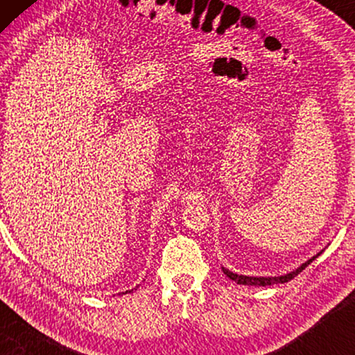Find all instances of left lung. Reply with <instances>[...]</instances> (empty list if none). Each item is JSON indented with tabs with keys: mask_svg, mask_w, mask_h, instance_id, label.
Here are the masks:
<instances>
[{
	"mask_svg": "<svg viewBox=\"0 0 355 355\" xmlns=\"http://www.w3.org/2000/svg\"><path fill=\"white\" fill-rule=\"evenodd\" d=\"M323 252V250H322ZM322 252H318L317 255H313L312 259H309L305 263H302L299 266V268H295L294 271H289V273L286 275H281V276H247V275H237V273H232L227 268L223 266V273H225L227 278L236 281L237 284H244V286H271V284H283V283H288L293 278H295L300 271L307 268V266L312 263V261L317 259L318 255H322Z\"/></svg>",
	"mask_w": 355,
	"mask_h": 355,
	"instance_id": "left-lung-1",
	"label": "left lung"
}]
</instances>
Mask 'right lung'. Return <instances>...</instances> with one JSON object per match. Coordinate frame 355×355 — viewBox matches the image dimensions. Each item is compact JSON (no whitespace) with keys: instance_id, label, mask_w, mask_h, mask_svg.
<instances>
[{"instance_id":"right-lung-1","label":"right lung","mask_w":355,"mask_h":355,"mask_svg":"<svg viewBox=\"0 0 355 355\" xmlns=\"http://www.w3.org/2000/svg\"><path fill=\"white\" fill-rule=\"evenodd\" d=\"M132 291H134V289H130V291H125V293H123V294H128V293H132Z\"/></svg>"}]
</instances>
